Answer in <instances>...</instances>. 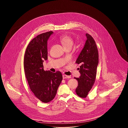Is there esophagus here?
Returning <instances> with one entry per match:
<instances>
[{
    "mask_svg": "<svg viewBox=\"0 0 128 128\" xmlns=\"http://www.w3.org/2000/svg\"><path fill=\"white\" fill-rule=\"evenodd\" d=\"M62 77H63V79H67V78H70V76L68 75H66V74H64L62 75Z\"/></svg>",
    "mask_w": 128,
    "mask_h": 128,
    "instance_id": "1",
    "label": "esophagus"
}]
</instances>
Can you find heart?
<instances>
[{
	"mask_svg": "<svg viewBox=\"0 0 128 128\" xmlns=\"http://www.w3.org/2000/svg\"><path fill=\"white\" fill-rule=\"evenodd\" d=\"M59 40L66 48L68 47H72L73 45V39L68 35L62 34L60 36Z\"/></svg>",
	"mask_w": 128,
	"mask_h": 128,
	"instance_id": "1",
	"label": "heart"
}]
</instances>
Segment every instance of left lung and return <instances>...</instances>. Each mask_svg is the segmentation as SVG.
<instances>
[{"mask_svg": "<svg viewBox=\"0 0 128 128\" xmlns=\"http://www.w3.org/2000/svg\"><path fill=\"white\" fill-rule=\"evenodd\" d=\"M86 36L87 40L84 47L75 62L81 64L79 68L81 75L79 78L74 77L78 83L75 92L82 98L87 97L94 83L98 64V52L96 42L89 34H86Z\"/></svg>", "mask_w": 128, "mask_h": 128, "instance_id": "obj_1", "label": "left lung"}]
</instances>
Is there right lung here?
<instances>
[{
    "label": "right lung",
    "instance_id": "add662e5",
    "mask_svg": "<svg viewBox=\"0 0 128 128\" xmlns=\"http://www.w3.org/2000/svg\"><path fill=\"white\" fill-rule=\"evenodd\" d=\"M53 33L46 32L32 39L24 56V72L30 88L37 98L44 103L54 98L62 80L60 72L53 73L43 69L44 60L48 58L47 41Z\"/></svg>",
    "mask_w": 128,
    "mask_h": 128
}]
</instances>
